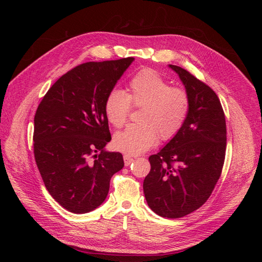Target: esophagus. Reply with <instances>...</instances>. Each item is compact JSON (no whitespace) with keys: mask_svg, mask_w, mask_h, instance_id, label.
Listing matches in <instances>:
<instances>
[{"mask_svg":"<svg viewBox=\"0 0 262 262\" xmlns=\"http://www.w3.org/2000/svg\"><path fill=\"white\" fill-rule=\"evenodd\" d=\"M123 161H124V165L125 166H129L131 163H133V158L131 157V156H129V155H124L123 156Z\"/></svg>","mask_w":262,"mask_h":262,"instance_id":"1","label":"esophagus"}]
</instances>
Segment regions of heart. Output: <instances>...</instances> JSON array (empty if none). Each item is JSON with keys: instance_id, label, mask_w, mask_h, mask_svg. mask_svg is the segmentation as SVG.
<instances>
[{"instance_id": "1", "label": "heart", "mask_w": 262, "mask_h": 262, "mask_svg": "<svg viewBox=\"0 0 262 262\" xmlns=\"http://www.w3.org/2000/svg\"><path fill=\"white\" fill-rule=\"evenodd\" d=\"M131 105L141 108L139 124H131L117 132L114 147L128 155H139L154 146L158 137L169 141L177 136L189 113L187 93L170 87L169 83L152 69L134 74L128 84V94L121 90L110 91L105 100V114L116 128L122 126L129 117Z\"/></svg>"}]
</instances>
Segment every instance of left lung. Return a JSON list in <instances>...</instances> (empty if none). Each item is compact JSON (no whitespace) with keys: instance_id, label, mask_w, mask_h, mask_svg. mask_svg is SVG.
<instances>
[{"instance_id":"obj_1","label":"left lung","mask_w":262,"mask_h":262,"mask_svg":"<svg viewBox=\"0 0 262 262\" xmlns=\"http://www.w3.org/2000/svg\"><path fill=\"white\" fill-rule=\"evenodd\" d=\"M184 84L189 113L181 130L150 155L143 182L148 207L160 216L179 219L209 199L223 168L226 122L217 95L188 71L168 66Z\"/></svg>"}]
</instances>
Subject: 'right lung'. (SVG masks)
Returning <instances> with one entry per match:
<instances>
[{"label": "right lung", "instance_id": "1", "mask_svg": "<svg viewBox=\"0 0 262 262\" xmlns=\"http://www.w3.org/2000/svg\"><path fill=\"white\" fill-rule=\"evenodd\" d=\"M133 61L83 63L62 75L37 108L35 160L47 190L70 212L98 208L123 168L122 154L105 149L112 140L105 100Z\"/></svg>", "mask_w": 262, "mask_h": 262}]
</instances>
